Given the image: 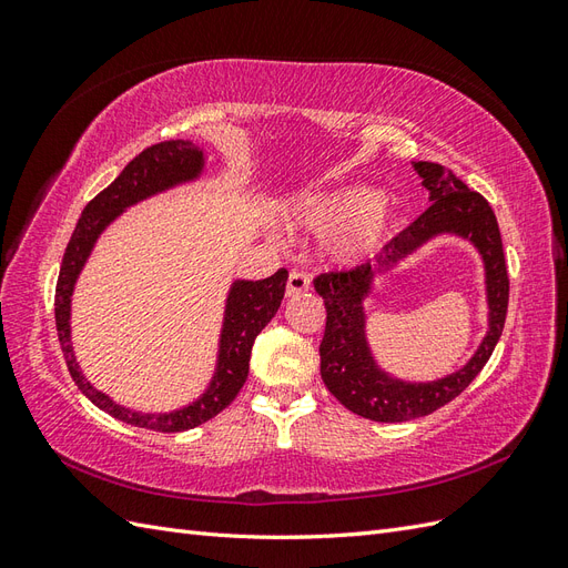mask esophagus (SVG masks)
I'll return each mask as SVG.
<instances>
[{
  "instance_id": "1",
  "label": "esophagus",
  "mask_w": 568,
  "mask_h": 568,
  "mask_svg": "<svg viewBox=\"0 0 568 568\" xmlns=\"http://www.w3.org/2000/svg\"><path fill=\"white\" fill-rule=\"evenodd\" d=\"M307 288H311V277H307V274H301V272H291L288 274L286 298H296V296L305 294Z\"/></svg>"
}]
</instances>
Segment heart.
Listing matches in <instances>:
<instances>
[{"label":"heart","instance_id":"b5f03b06","mask_svg":"<svg viewBox=\"0 0 568 568\" xmlns=\"http://www.w3.org/2000/svg\"><path fill=\"white\" fill-rule=\"evenodd\" d=\"M286 225L305 234L332 236V261L341 267H355L384 248L398 225V215L379 189L351 184L301 196L288 209Z\"/></svg>","mask_w":568,"mask_h":568}]
</instances>
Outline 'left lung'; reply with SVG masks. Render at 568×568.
Masks as SVG:
<instances>
[{"instance_id": "obj_1", "label": "left lung", "mask_w": 568, "mask_h": 568, "mask_svg": "<svg viewBox=\"0 0 568 568\" xmlns=\"http://www.w3.org/2000/svg\"><path fill=\"white\" fill-rule=\"evenodd\" d=\"M428 189L432 205L407 230L390 239L379 265H363L351 272H329L315 280V291L326 305V326L320 343V374L334 398L355 415L372 422H409L426 417L448 405L467 388L500 341L507 303L509 277L503 253L500 227L488 201L471 192L453 170L438 163H412ZM459 235L469 241L485 261L489 332L475 355L459 371L434 383H407L386 373L366 338L364 303L373 293L375 280L397 266L436 235Z\"/></svg>"}]
</instances>
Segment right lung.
Segmentation results:
<instances>
[{
	"instance_id": "add662e5",
	"label": "right lung",
	"mask_w": 568,
	"mask_h": 568,
	"mask_svg": "<svg viewBox=\"0 0 568 568\" xmlns=\"http://www.w3.org/2000/svg\"><path fill=\"white\" fill-rule=\"evenodd\" d=\"M205 170V153L192 140H170L144 149L140 156L132 159L123 173H120L101 194H97L78 220L71 242L65 246L63 263L57 282V332L61 341V351L65 357L68 372H71L78 388L88 398L104 409L118 422H125L140 428H151L161 434H180L194 428L203 422L220 415L234 398L239 388L244 386L248 376V359L255 336L261 334L267 322L280 311L288 272L277 270L267 280H234L227 298L225 315H222V329L217 341L215 372L209 386L196 400L170 412H136L115 403L111 395L94 388L73 351L71 332V311L73 294L80 272L88 265L90 255L99 242V236L109 230V225L123 215L132 205L142 203L151 196H159L170 189L196 182Z\"/></svg>"
}]
</instances>
